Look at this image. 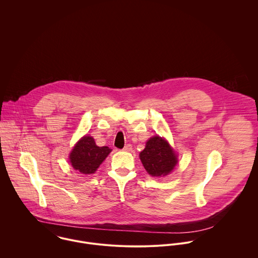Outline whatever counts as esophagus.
Masks as SVG:
<instances>
[{"instance_id": "34e87169", "label": "esophagus", "mask_w": 258, "mask_h": 258, "mask_svg": "<svg viewBox=\"0 0 258 258\" xmlns=\"http://www.w3.org/2000/svg\"><path fill=\"white\" fill-rule=\"evenodd\" d=\"M132 149V145H130V144H127V145H125V147L123 148V151H126V152H128V151H130Z\"/></svg>"}]
</instances>
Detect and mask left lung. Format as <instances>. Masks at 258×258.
Instances as JSON below:
<instances>
[{"label": "left lung", "mask_w": 258, "mask_h": 258, "mask_svg": "<svg viewBox=\"0 0 258 258\" xmlns=\"http://www.w3.org/2000/svg\"><path fill=\"white\" fill-rule=\"evenodd\" d=\"M141 162L148 173L154 177L166 176L177 164V156L167 141L159 136L148 140L140 153Z\"/></svg>", "instance_id": "left-lung-1"}]
</instances>
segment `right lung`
I'll return each instance as SVG.
<instances>
[{"instance_id": "right-lung-1", "label": "right lung", "mask_w": 258, "mask_h": 258, "mask_svg": "<svg viewBox=\"0 0 258 258\" xmlns=\"http://www.w3.org/2000/svg\"><path fill=\"white\" fill-rule=\"evenodd\" d=\"M110 152L111 149L106 146H96L92 137L84 136L75 145L70 159L76 171L88 175L97 170Z\"/></svg>"}]
</instances>
